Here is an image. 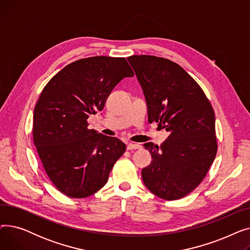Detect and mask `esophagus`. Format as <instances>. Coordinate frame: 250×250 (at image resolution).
<instances>
[{
  "instance_id": "1",
  "label": "esophagus",
  "mask_w": 250,
  "mask_h": 250,
  "mask_svg": "<svg viewBox=\"0 0 250 250\" xmlns=\"http://www.w3.org/2000/svg\"><path fill=\"white\" fill-rule=\"evenodd\" d=\"M140 148H141L140 144H136V143H129L126 146L127 150H136V149H140Z\"/></svg>"
}]
</instances>
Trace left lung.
<instances>
[{"instance_id": "8db88e82", "label": "left lung", "mask_w": 250, "mask_h": 250, "mask_svg": "<svg viewBox=\"0 0 250 250\" xmlns=\"http://www.w3.org/2000/svg\"><path fill=\"white\" fill-rule=\"evenodd\" d=\"M147 102L148 121L169 133L158 145L144 144L152 162L143 168L147 188L167 201L191 192L217 154L215 112L203 89L179 64L155 56L127 58Z\"/></svg>"}]
</instances>
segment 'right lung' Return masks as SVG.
<instances>
[{"label": "right lung", "mask_w": 250, "mask_h": 250, "mask_svg": "<svg viewBox=\"0 0 250 250\" xmlns=\"http://www.w3.org/2000/svg\"><path fill=\"white\" fill-rule=\"evenodd\" d=\"M133 76L125 58L92 57L65 65L43 88L33 112V142L62 193L83 199L107 182L125 145L89 129L87 120L103 109L124 78Z\"/></svg>", "instance_id": "obj_1"}]
</instances>
